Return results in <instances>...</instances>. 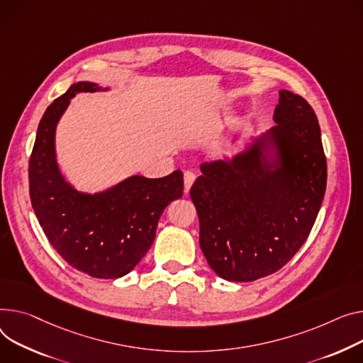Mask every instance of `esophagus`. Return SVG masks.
<instances>
[{
	"label": "esophagus",
	"mask_w": 363,
	"mask_h": 363,
	"mask_svg": "<svg viewBox=\"0 0 363 363\" xmlns=\"http://www.w3.org/2000/svg\"><path fill=\"white\" fill-rule=\"evenodd\" d=\"M196 181V174L191 172V171H185L184 174V186H185V192H189L192 184Z\"/></svg>",
	"instance_id": "1"
}]
</instances>
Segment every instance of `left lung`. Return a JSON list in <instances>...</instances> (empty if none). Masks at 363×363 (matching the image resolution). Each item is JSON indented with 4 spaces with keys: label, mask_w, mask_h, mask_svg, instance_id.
Wrapping results in <instances>:
<instances>
[{
    "label": "left lung",
    "mask_w": 363,
    "mask_h": 363,
    "mask_svg": "<svg viewBox=\"0 0 363 363\" xmlns=\"http://www.w3.org/2000/svg\"><path fill=\"white\" fill-rule=\"evenodd\" d=\"M276 125L232 159L204 162L189 196L200 247L217 276L252 281L280 270L306 240L327 186L321 130L311 105L279 91Z\"/></svg>",
    "instance_id": "1"
}]
</instances>
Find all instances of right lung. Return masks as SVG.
Wrapping results in <instances>:
<instances>
[{
	"label": "right lung",
	"instance_id": "right-lung-1",
	"mask_svg": "<svg viewBox=\"0 0 363 363\" xmlns=\"http://www.w3.org/2000/svg\"><path fill=\"white\" fill-rule=\"evenodd\" d=\"M109 89L79 82L48 106L29 160V191L48 240L71 267L96 279H118L150 250L163 210L182 197L184 175H133L94 194L65 181L55 153L60 118L77 93Z\"/></svg>",
	"mask_w": 363,
	"mask_h": 363
}]
</instances>
